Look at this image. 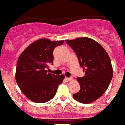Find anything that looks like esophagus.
<instances>
[{
    "mask_svg": "<svg viewBox=\"0 0 125 125\" xmlns=\"http://www.w3.org/2000/svg\"><path fill=\"white\" fill-rule=\"evenodd\" d=\"M65 80L66 82H69V81H71V80H72L71 78H67V77H65Z\"/></svg>",
    "mask_w": 125,
    "mask_h": 125,
    "instance_id": "esophagus-1",
    "label": "esophagus"
}]
</instances>
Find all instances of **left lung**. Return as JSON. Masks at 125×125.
<instances>
[{"label": "left lung", "mask_w": 125, "mask_h": 125, "mask_svg": "<svg viewBox=\"0 0 125 125\" xmlns=\"http://www.w3.org/2000/svg\"><path fill=\"white\" fill-rule=\"evenodd\" d=\"M65 42L76 54L85 76L77 78L79 92L73 95L82 103H90L99 98L106 91L113 76V69L108 53L92 38L81 37Z\"/></svg>", "instance_id": "8db88e82"}]
</instances>
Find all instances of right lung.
<instances>
[{"label": "right lung", "mask_w": 125, "mask_h": 125, "mask_svg": "<svg viewBox=\"0 0 125 125\" xmlns=\"http://www.w3.org/2000/svg\"><path fill=\"white\" fill-rule=\"evenodd\" d=\"M64 40L51 41L42 38L27 47L19 56L15 80L20 90L31 101L45 103L55 96L65 76L47 73L48 65L53 64V51Z\"/></svg>", "instance_id": "obj_1"}]
</instances>
